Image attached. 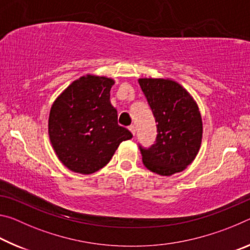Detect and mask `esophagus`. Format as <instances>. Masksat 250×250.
Wrapping results in <instances>:
<instances>
[{
  "label": "esophagus",
  "instance_id": "1",
  "mask_svg": "<svg viewBox=\"0 0 250 250\" xmlns=\"http://www.w3.org/2000/svg\"><path fill=\"white\" fill-rule=\"evenodd\" d=\"M129 130L131 131V133H132L133 135L135 134V126H134L133 125H131L129 126Z\"/></svg>",
  "mask_w": 250,
  "mask_h": 250
}]
</instances>
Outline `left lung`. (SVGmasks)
I'll return each mask as SVG.
<instances>
[{
    "label": "left lung",
    "instance_id": "8db88e82",
    "mask_svg": "<svg viewBox=\"0 0 250 250\" xmlns=\"http://www.w3.org/2000/svg\"><path fill=\"white\" fill-rule=\"evenodd\" d=\"M139 83L158 122L156 141L140 146L145 167L163 176L184 171L200 151L202 116L196 101L183 86L170 78H139Z\"/></svg>",
    "mask_w": 250,
    "mask_h": 250
}]
</instances>
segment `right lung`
<instances>
[{"instance_id": "add662e5", "label": "right lung", "mask_w": 250, "mask_h": 250, "mask_svg": "<svg viewBox=\"0 0 250 250\" xmlns=\"http://www.w3.org/2000/svg\"><path fill=\"white\" fill-rule=\"evenodd\" d=\"M112 78L88 74L71 83L50 108L48 135L58 160L70 171L91 174L115 154L122 141L132 138L118 125L110 103Z\"/></svg>"}]
</instances>
